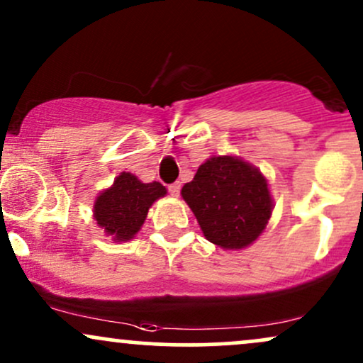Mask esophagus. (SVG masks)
<instances>
[{"mask_svg":"<svg viewBox=\"0 0 363 363\" xmlns=\"http://www.w3.org/2000/svg\"><path fill=\"white\" fill-rule=\"evenodd\" d=\"M169 193H170V196H174V198H177L179 193H181V182H174V184H170Z\"/></svg>","mask_w":363,"mask_h":363,"instance_id":"obj_1","label":"esophagus"}]
</instances>
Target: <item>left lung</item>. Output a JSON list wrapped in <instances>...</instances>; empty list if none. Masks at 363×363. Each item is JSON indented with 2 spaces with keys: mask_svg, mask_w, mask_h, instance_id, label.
Returning <instances> with one entry per match:
<instances>
[{
  "mask_svg": "<svg viewBox=\"0 0 363 363\" xmlns=\"http://www.w3.org/2000/svg\"><path fill=\"white\" fill-rule=\"evenodd\" d=\"M181 194L206 239L232 251L251 245L273 211L266 177L259 169L232 155L208 158Z\"/></svg>",
  "mask_w": 363,
  "mask_h": 363,
  "instance_id": "1",
  "label": "left lung"
}]
</instances>
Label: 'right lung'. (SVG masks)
<instances>
[{
	"label": "right lung",
	"mask_w": 363,
	"mask_h": 363,
	"mask_svg": "<svg viewBox=\"0 0 363 363\" xmlns=\"http://www.w3.org/2000/svg\"><path fill=\"white\" fill-rule=\"evenodd\" d=\"M165 194L167 189L160 182L145 184L131 172H121L95 199L94 218L114 242H128L140 232L150 206Z\"/></svg>",
	"instance_id": "right-lung-1"
}]
</instances>
